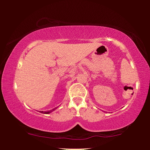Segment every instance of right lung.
<instances>
[{"instance_id":"add662e5","label":"right lung","mask_w":150,"mask_h":150,"mask_svg":"<svg viewBox=\"0 0 150 150\" xmlns=\"http://www.w3.org/2000/svg\"><path fill=\"white\" fill-rule=\"evenodd\" d=\"M57 108H54V109H52V110H48V111H45V112H44V111H40V112L41 113H44V114H49V113H50L51 112H52V111H54V110H55V109H56Z\"/></svg>"}]
</instances>
